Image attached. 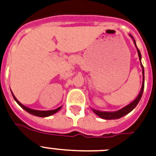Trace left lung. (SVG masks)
I'll use <instances>...</instances> for the list:
<instances>
[{
	"label": "left lung",
	"instance_id": "1",
	"mask_svg": "<svg viewBox=\"0 0 156 156\" xmlns=\"http://www.w3.org/2000/svg\"><path fill=\"white\" fill-rule=\"evenodd\" d=\"M131 37L133 38L132 35H130ZM133 42H134V44L136 46V43L135 40H133ZM137 48V50H138V56H139V60L141 61V58H142V56H141L140 51L138 48V47L136 46ZM141 66H142V68H143V86H142V89H141V91L139 93V95H138V97L136 98L135 100H133V102L129 104V105L126 106L123 108H121V110H119V111L116 112H100V111H97V110H95V109H93V111L95 112L96 115L101 117L103 119H106V120H114V119H119L122 117V116H126V114H128L129 112H130L132 110H133L136 106H137V104H138V102L140 101L141 98H142V95H143V90H144V68H143V66L142 65V62H141Z\"/></svg>",
	"mask_w": 156,
	"mask_h": 156
}]
</instances>
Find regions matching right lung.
I'll use <instances>...</instances> for the list:
<instances>
[{
	"label": "right lung",
	"mask_w": 156,
	"mask_h": 156,
	"mask_svg": "<svg viewBox=\"0 0 156 156\" xmlns=\"http://www.w3.org/2000/svg\"><path fill=\"white\" fill-rule=\"evenodd\" d=\"M11 92H12V91H11ZM12 95H13V99L15 100L16 102L18 103V104H19V105H20V106L22 107L24 110H26V111L27 112H29V113L32 114V115H35V116H40V117H46V116H51V115H52V114L56 113V112H58L61 108V107H60V108L55 109V110H50V111H38V110H34V109H30L29 108H27V107L23 105V104H21V103L19 102L17 99H16L15 96L13 95V93H12Z\"/></svg>",
	"instance_id": "add662e5"
}]
</instances>
